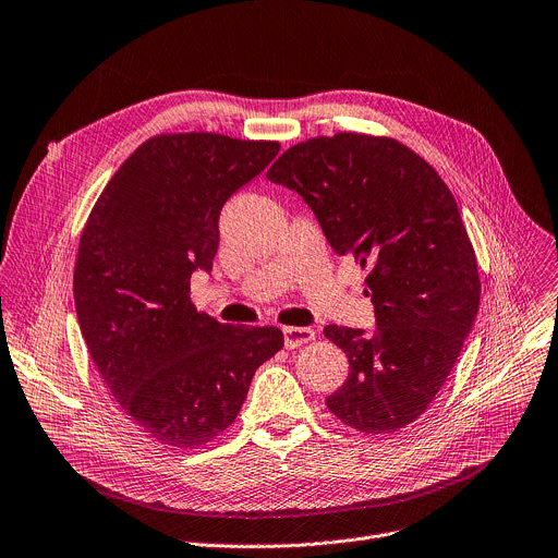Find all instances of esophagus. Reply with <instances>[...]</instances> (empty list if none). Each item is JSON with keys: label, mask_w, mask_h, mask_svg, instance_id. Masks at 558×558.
Wrapping results in <instances>:
<instances>
[{"label": "esophagus", "mask_w": 558, "mask_h": 558, "mask_svg": "<svg viewBox=\"0 0 558 558\" xmlns=\"http://www.w3.org/2000/svg\"><path fill=\"white\" fill-rule=\"evenodd\" d=\"M282 335H284V345L289 350H293V348L315 339V330L313 328H304V326H284Z\"/></svg>", "instance_id": "obj_1"}]
</instances>
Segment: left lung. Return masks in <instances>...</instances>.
I'll list each match as a JSON object with an SVG mask.
<instances>
[{
  "mask_svg": "<svg viewBox=\"0 0 558 558\" xmlns=\"http://www.w3.org/2000/svg\"><path fill=\"white\" fill-rule=\"evenodd\" d=\"M267 179L295 191L330 247L367 269L377 328H324L350 363L328 410L365 436L408 427L440 392L480 308L477 258L451 191L403 142L354 131L287 148Z\"/></svg>",
  "mask_w": 558,
  "mask_h": 558,
  "instance_id": "left-lung-1",
  "label": "left lung"
}]
</instances>
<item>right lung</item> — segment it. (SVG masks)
I'll return each instance as SVG.
<instances>
[{
  "instance_id": "add662e5",
  "label": "right lung",
  "mask_w": 558,
  "mask_h": 558,
  "mask_svg": "<svg viewBox=\"0 0 558 558\" xmlns=\"http://www.w3.org/2000/svg\"><path fill=\"white\" fill-rule=\"evenodd\" d=\"M274 140L159 133L105 185L78 241L81 332L118 405L166 447L197 449L241 412L256 369L284 343L276 326H232L191 302L210 269L219 215L278 155Z\"/></svg>"
}]
</instances>
